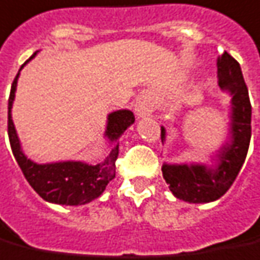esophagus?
Listing matches in <instances>:
<instances>
[{"label": "esophagus", "mask_w": 260, "mask_h": 260, "mask_svg": "<svg viewBox=\"0 0 260 260\" xmlns=\"http://www.w3.org/2000/svg\"><path fill=\"white\" fill-rule=\"evenodd\" d=\"M135 110L136 114L139 117H146V115H150L153 113V105L146 98L145 99H139L135 106Z\"/></svg>", "instance_id": "esophagus-1"}]
</instances>
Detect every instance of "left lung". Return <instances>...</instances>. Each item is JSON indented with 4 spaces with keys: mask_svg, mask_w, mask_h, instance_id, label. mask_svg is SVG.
Returning <instances> with one entry per match:
<instances>
[{
    "mask_svg": "<svg viewBox=\"0 0 260 260\" xmlns=\"http://www.w3.org/2000/svg\"><path fill=\"white\" fill-rule=\"evenodd\" d=\"M219 86L232 93V125L230 142L218 154V167L205 165H168L162 167V176L176 199L187 203H211L222 197L237 178L247 157L251 142V114L248 88L241 67L232 55L224 52L216 60ZM165 129L161 128V140Z\"/></svg>",
    "mask_w": 260,
    "mask_h": 260,
    "instance_id": "8db88e82",
    "label": "left lung"
}]
</instances>
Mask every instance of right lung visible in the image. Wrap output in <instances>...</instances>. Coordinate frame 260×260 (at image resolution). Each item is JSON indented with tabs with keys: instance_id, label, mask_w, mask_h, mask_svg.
Here are the masks:
<instances>
[{
	"instance_id": "1",
	"label": "right lung",
	"mask_w": 260,
	"mask_h": 260,
	"mask_svg": "<svg viewBox=\"0 0 260 260\" xmlns=\"http://www.w3.org/2000/svg\"><path fill=\"white\" fill-rule=\"evenodd\" d=\"M36 53L30 59L36 56ZM24 64H22V67ZM17 77L19 73L13 80L9 99H8V136H9V143L13 155L22 169L24 178L27 179L30 186L37 191L38 196L49 203L61 204V205H84L86 203H91L92 200L98 199L105 191L107 183L115 176V159L118 157V138L131 124H134L135 121L134 113L129 110H118L109 115L106 136L111 142H117V143L105 162L88 165L80 161H64V162H53V164H36L23 154L20 142L11 117Z\"/></svg>"
}]
</instances>
